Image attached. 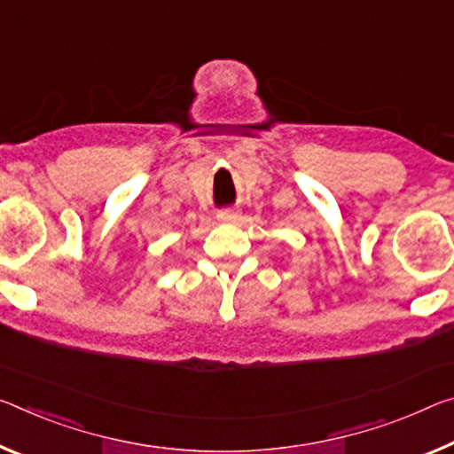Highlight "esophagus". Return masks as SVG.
Listing matches in <instances>:
<instances>
[{"mask_svg":"<svg viewBox=\"0 0 454 454\" xmlns=\"http://www.w3.org/2000/svg\"><path fill=\"white\" fill-rule=\"evenodd\" d=\"M215 218H218L222 224H236V222L240 220V214L236 210H230V207H226V210H220Z\"/></svg>","mask_w":454,"mask_h":454,"instance_id":"obj_1","label":"esophagus"}]
</instances>
